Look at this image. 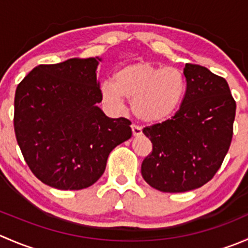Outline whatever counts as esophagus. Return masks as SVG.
<instances>
[{"instance_id":"obj_1","label":"esophagus","mask_w":248,"mask_h":248,"mask_svg":"<svg viewBox=\"0 0 248 248\" xmlns=\"http://www.w3.org/2000/svg\"><path fill=\"white\" fill-rule=\"evenodd\" d=\"M132 133H133L134 137H139L142 134L141 127L136 126V124H132Z\"/></svg>"}]
</instances>
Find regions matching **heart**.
<instances>
[{
    "label": "heart",
    "mask_w": 248,
    "mask_h": 248,
    "mask_svg": "<svg viewBox=\"0 0 248 248\" xmlns=\"http://www.w3.org/2000/svg\"><path fill=\"white\" fill-rule=\"evenodd\" d=\"M187 91L184 72L145 61L133 62L116 72L114 82L102 85L104 102L114 109L132 101V111L139 121L156 124L169 119L179 110Z\"/></svg>",
    "instance_id": "obj_1"
}]
</instances>
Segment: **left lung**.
<instances>
[{
	"label": "left lung",
	"instance_id": "obj_1",
	"mask_svg": "<svg viewBox=\"0 0 248 248\" xmlns=\"http://www.w3.org/2000/svg\"><path fill=\"white\" fill-rule=\"evenodd\" d=\"M187 91L171 119L145 127L152 152L141 175L154 188L168 193L202 187L221 168L232 138L236 103L228 82L199 64L186 63Z\"/></svg>",
	"mask_w": 248,
	"mask_h": 248
}]
</instances>
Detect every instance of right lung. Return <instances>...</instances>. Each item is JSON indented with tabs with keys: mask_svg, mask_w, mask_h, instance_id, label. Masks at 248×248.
Segmentation results:
<instances>
[{
	"mask_svg": "<svg viewBox=\"0 0 248 248\" xmlns=\"http://www.w3.org/2000/svg\"><path fill=\"white\" fill-rule=\"evenodd\" d=\"M101 59L39 64L16 87L14 131L27 166L43 184L82 189L106 170L110 152L132 137L131 121L110 119L97 104Z\"/></svg>",
	"mask_w": 248,
	"mask_h": 248,
	"instance_id": "right-lung-1",
	"label": "right lung"
}]
</instances>
